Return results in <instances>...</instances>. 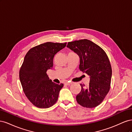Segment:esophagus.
I'll list each match as a JSON object with an SVG mask.
<instances>
[{
  "label": "esophagus",
  "mask_w": 132,
  "mask_h": 132,
  "mask_svg": "<svg viewBox=\"0 0 132 132\" xmlns=\"http://www.w3.org/2000/svg\"><path fill=\"white\" fill-rule=\"evenodd\" d=\"M64 84H65V85H70L71 84H72V82H71L70 81H67Z\"/></svg>",
  "instance_id": "34e87169"
}]
</instances>
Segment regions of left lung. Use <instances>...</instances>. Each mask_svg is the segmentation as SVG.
<instances>
[{"instance_id":"8db88e82","label":"left lung","mask_w":132,"mask_h":132,"mask_svg":"<svg viewBox=\"0 0 132 132\" xmlns=\"http://www.w3.org/2000/svg\"><path fill=\"white\" fill-rule=\"evenodd\" d=\"M67 47L79 55L80 70L90 77L88 86L80 84L77 102L91 109L98 106L110 89L112 68L109 57L102 48L87 39L69 42Z\"/></svg>"}]
</instances>
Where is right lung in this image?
<instances>
[{
	"mask_svg": "<svg viewBox=\"0 0 132 132\" xmlns=\"http://www.w3.org/2000/svg\"><path fill=\"white\" fill-rule=\"evenodd\" d=\"M66 44L46 42L32 47L25 55L19 71L20 80L26 96L36 107L47 109L57 101L64 85L52 82L47 71L52 68L54 55Z\"/></svg>",
	"mask_w": 132,
	"mask_h": 132,
	"instance_id": "1",
	"label": "right lung"
}]
</instances>
